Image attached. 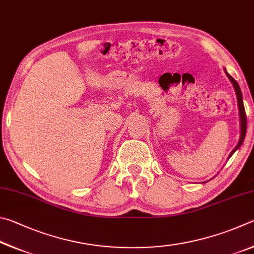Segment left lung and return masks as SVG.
Returning a JSON list of instances; mask_svg holds the SVG:
<instances>
[{
    "instance_id": "obj_1",
    "label": "left lung",
    "mask_w": 254,
    "mask_h": 254,
    "mask_svg": "<svg viewBox=\"0 0 254 254\" xmlns=\"http://www.w3.org/2000/svg\"><path fill=\"white\" fill-rule=\"evenodd\" d=\"M225 73L228 75L230 81L232 82L233 87L235 89V93H237V98H238V105H239V110H240V122H241V136H240V140H239V144L237 145V147H234V149L231 152L229 158L232 156L234 154L235 150H237L240 146L242 145L243 140H244V137H246L247 134V115H246V109H244V105H243V99H242V92H241V89L239 87V83L237 82V80H234V78L231 77V75L226 72L225 70Z\"/></svg>"
}]
</instances>
